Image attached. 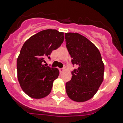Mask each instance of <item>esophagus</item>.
I'll return each instance as SVG.
<instances>
[{
  "label": "esophagus",
  "mask_w": 123,
  "mask_h": 123,
  "mask_svg": "<svg viewBox=\"0 0 123 123\" xmlns=\"http://www.w3.org/2000/svg\"><path fill=\"white\" fill-rule=\"evenodd\" d=\"M59 72H60L61 74L62 73L64 72V69H59Z\"/></svg>",
  "instance_id": "esophagus-1"
}]
</instances>
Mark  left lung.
Here are the masks:
<instances>
[{"label": "left lung", "mask_w": 123, "mask_h": 123, "mask_svg": "<svg viewBox=\"0 0 123 123\" xmlns=\"http://www.w3.org/2000/svg\"><path fill=\"white\" fill-rule=\"evenodd\" d=\"M65 39L72 63L78 66L66 83V92L73 101L84 102L95 95L103 82L104 64L98 49L85 36L67 33Z\"/></svg>", "instance_id": "1"}]
</instances>
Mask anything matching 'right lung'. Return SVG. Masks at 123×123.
Instances as JSON below:
<instances>
[{
  "label": "right lung",
  "instance_id": "right-lung-1",
  "mask_svg": "<svg viewBox=\"0 0 123 123\" xmlns=\"http://www.w3.org/2000/svg\"><path fill=\"white\" fill-rule=\"evenodd\" d=\"M64 39L63 32L48 29L33 35L23 44L17 61V77L23 92L31 98H43L51 92L59 71L43 63Z\"/></svg>",
  "mask_w": 123,
  "mask_h": 123
}]
</instances>
